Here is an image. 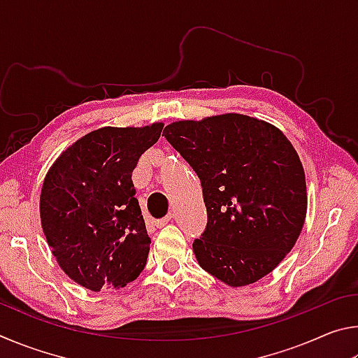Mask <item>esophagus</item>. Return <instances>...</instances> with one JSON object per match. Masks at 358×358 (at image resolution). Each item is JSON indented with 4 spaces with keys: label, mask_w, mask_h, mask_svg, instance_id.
Masks as SVG:
<instances>
[{
    "label": "esophagus",
    "mask_w": 358,
    "mask_h": 358,
    "mask_svg": "<svg viewBox=\"0 0 358 358\" xmlns=\"http://www.w3.org/2000/svg\"><path fill=\"white\" fill-rule=\"evenodd\" d=\"M171 217H172V216H166V217H161V220H156V221H155V226L159 227V229L164 227L166 224H167L169 221H171Z\"/></svg>",
    "instance_id": "obj_1"
}]
</instances>
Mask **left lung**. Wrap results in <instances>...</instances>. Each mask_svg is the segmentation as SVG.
Masks as SVG:
<instances>
[{
  "instance_id": "left-lung-1",
  "label": "left lung",
  "mask_w": 358,
  "mask_h": 358,
  "mask_svg": "<svg viewBox=\"0 0 358 358\" xmlns=\"http://www.w3.org/2000/svg\"><path fill=\"white\" fill-rule=\"evenodd\" d=\"M162 136L202 183L207 227L192 243L199 265L227 286L268 275L306 217V181L292 143L273 124L240 113L175 121Z\"/></svg>"
}]
</instances>
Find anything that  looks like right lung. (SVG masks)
I'll list each match as a JSON object with an SVG mask.
<instances>
[{
  "instance_id": "obj_1",
  "label": "right lung",
  "mask_w": 358,
  "mask_h": 358,
  "mask_svg": "<svg viewBox=\"0 0 358 358\" xmlns=\"http://www.w3.org/2000/svg\"><path fill=\"white\" fill-rule=\"evenodd\" d=\"M162 123L96 129L63 151L41 191V224L58 265L98 292L124 287L142 273L151 240L132 185L138 157Z\"/></svg>"
}]
</instances>
